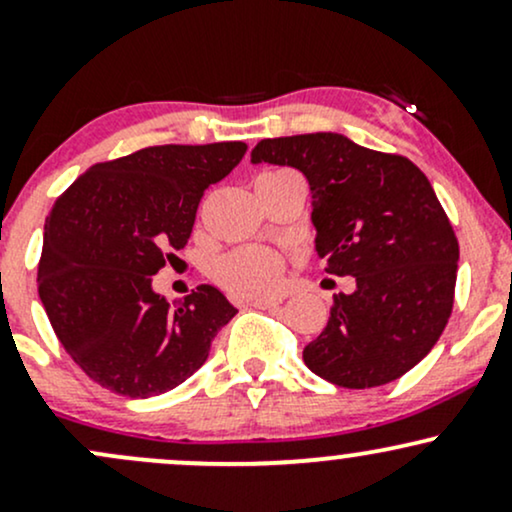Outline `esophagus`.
<instances>
[{"mask_svg": "<svg viewBox=\"0 0 512 512\" xmlns=\"http://www.w3.org/2000/svg\"><path fill=\"white\" fill-rule=\"evenodd\" d=\"M250 305L257 310H276L281 305V298H255Z\"/></svg>", "mask_w": 512, "mask_h": 512, "instance_id": "1", "label": "esophagus"}]
</instances>
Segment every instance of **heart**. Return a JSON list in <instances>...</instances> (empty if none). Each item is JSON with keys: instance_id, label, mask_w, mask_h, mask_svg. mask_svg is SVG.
Wrapping results in <instances>:
<instances>
[{"instance_id": "1", "label": "heart", "mask_w": 512, "mask_h": 512, "mask_svg": "<svg viewBox=\"0 0 512 512\" xmlns=\"http://www.w3.org/2000/svg\"><path fill=\"white\" fill-rule=\"evenodd\" d=\"M293 173L289 168H272L257 175V185H269V182H279L291 178ZM286 262L279 252L269 248H236L211 264V276L223 291L231 293L236 298H255L274 293L284 279Z\"/></svg>"}]
</instances>
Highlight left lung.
Here are the masks:
<instances>
[{
	"instance_id": "obj_1",
	"label": "left lung",
	"mask_w": 512,
	"mask_h": 512,
	"mask_svg": "<svg viewBox=\"0 0 512 512\" xmlns=\"http://www.w3.org/2000/svg\"><path fill=\"white\" fill-rule=\"evenodd\" d=\"M252 163L301 170L325 272L356 279L305 346V366L349 390L402 378L438 342L455 303L460 245L431 182L409 158L332 132L262 139Z\"/></svg>"
}]
</instances>
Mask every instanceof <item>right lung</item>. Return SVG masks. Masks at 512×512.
Here are the masks:
<instances>
[{"mask_svg":"<svg viewBox=\"0 0 512 512\" xmlns=\"http://www.w3.org/2000/svg\"><path fill=\"white\" fill-rule=\"evenodd\" d=\"M248 146H149L96 163L52 204L38 262L45 313L74 363L115 395L173 390L207 361L236 315L214 286L168 303L151 276L182 250L209 185Z\"/></svg>","mask_w":512,"mask_h":512,"instance_id":"1","label":"right lung"}]
</instances>
